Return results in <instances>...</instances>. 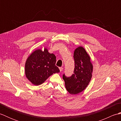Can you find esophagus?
Segmentation results:
<instances>
[{
    "label": "esophagus",
    "instance_id": "obj_1",
    "mask_svg": "<svg viewBox=\"0 0 121 121\" xmlns=\"http://www.w3.org/2000/svg\"><path fill=\"white\" fill-rule=\"evenodd\" d=\"M59 69H60V72H61V71H63V68H62V67H60V68H59Z\"/></svg>",
    "mask_w": 121,
    "mask_h": 121
}]
</instances>
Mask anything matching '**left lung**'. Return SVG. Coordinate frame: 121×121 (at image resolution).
I'll return each instance as SVG.
<instances>
[{
    "label": "left lung",
    "instance_id": "obj_1",
    "mask_svg": "<svg viewBox=\"0 0 121 121\" xmlns=\"http://www.w3.org/2000/svg\"><path fill=\"white\" fill-rule=\"evenodd\" d=\"M73 56L75 62L74 74L70 77H66L63 74V79L69 93L76 95L83 91L88 85L92 77L93 65L90 56L82 46L75 49Z\"/></svg>",
    "mask_w": 121,
    "mask_h": 121
}]
</instances>
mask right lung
Masks as SVG:
<instances>
[{"mask_svg":"<svg viewBox=\"0 0 121 121\" xmlns=\"http://www.w3.org/2000/svg\"><path fill=\"white\" fill-rule=\"evenodd\" d=\"M56 62V56L49 52L47 48H44L43 51L40 49L35 50L25 62V76L34 85H39L53 73L60 72Z\"/></svg>","mask_w":121,"mask_h":121,"instance_id":"1","label":"right lung"}]
</instances>
